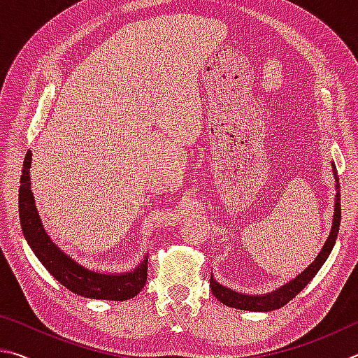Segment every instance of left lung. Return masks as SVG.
Returning a JSON list of instances; mask_svg holds the SVG:
<instances>
[{"instance_id": "obj_1", "label": "left lung", "mask_w": 358, "mask_h": 358, "mask_svg": "<svg viewBox=\"0 0 358 358\" xmlns=\"http://www.w3.org/2000/svg\"><path fill=\"white\" fill-rule=\"evenodd\" d=\"M334 174L336 179V189H338V176L336 169L334 165ZM340 222H341V195L340 192H336L335 195V212H334V223H331L330 234L325 241L321 253L316 256V259L305 268L302 273H299L296 278L291 280L289 283L278 287L273 292L262 294V296H250V294H241L233 289H229L227 286H222L218 281L214 280L210 275V289L212 294L220 300L223 305L231 306V308L237 310H247V311H273L278 310L281 306H285L289 300H292L297 294L303 289V287L315 278V275L319 272V268L327 261L331 248L335 245L338 231H340Z\"/></svg>"}]
</instances>
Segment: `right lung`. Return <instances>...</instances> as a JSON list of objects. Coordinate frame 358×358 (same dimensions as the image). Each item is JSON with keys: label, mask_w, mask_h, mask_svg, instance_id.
I'll return each instance as SVG.
<instances>
[{"label": "right lung", "mask_w": 358, "mask_h": 358, "mask_svg": "<svg viewBox=\"0 0 358 358\" xmlns=\"http://www.w3.org/2000/svg\"><path fill=\"white\" fill-rule=\"evenodd\" d=\"M31 154L27 152L23 162L20 190H18V212L24 239L42 266L67 287L81 297L99 300H129L140 292L148 280V256L136 268L125 273H102L90 271L67 256L50 239L37 214L33 192H31Z\"/></svg>", "instance_id": "obj_1"}]
</instances>
